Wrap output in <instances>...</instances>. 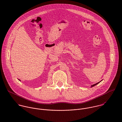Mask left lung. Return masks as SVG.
I'll return each instance as SVG.
<instances>
[{
  "instance_id": "8db88e82",
  "label": "left lung",
  "mask_w": 122,
  "mask_h": 122,
  "mask_svg": "<svg viewBox=\"0 0 122 122\" xmlns=\"http://www.w3.org/2000/svg\"><path fill=\"white\" fill-rule=\"evenodd\" d=\"M101 81H100V82H98V83H96V84H94V85H92V86H91V87H93V86H96V85H97V84H99V83H100V82H101Z\"/></svg>"
}]
</instances>
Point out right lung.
<instances>
[{
	"label": "right lung",
	"mask_w": 122,
	"mask_h": 122,
	"mask_svg": "<svg viewBox=\"0 0 122 122\" xmlns=\"http://www.w3.org/2000/svg\"><path fill=\"white\" fill-rule=\"evenodd\" d=\"M19 80H20V79H19Z\"/></svg>",
	"instance_id": "1"
}]
</instances>
